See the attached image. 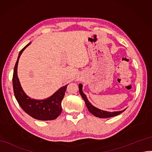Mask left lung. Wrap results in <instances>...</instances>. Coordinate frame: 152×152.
Segmentation results:
<instances>
[{
  "label": "left lung",
  "instance_id": "8db88e82",
  "mask_svg": "<svg viewBox=\"0 0 152 152\" xmlns=\"http://www.w3.org/2000/svg\"><path fill=\"white\" fill-rule=\"evenodd\" d=\"M79 92L80 95L83 97V100H84L86 106H87V108L89 110V111L94 116L96 117L100 118H110L113 116H116L120 114L123 112L125 110V109L121 110V111H115V112H108V111H105V110H102L99 109H98L95 107H94L88 101L86 95L83 93V85L81 84H79Z\"/></svg>",
  "mask_w": 152,
  "mask_h": 152
}]
</instances>
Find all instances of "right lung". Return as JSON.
<instances>
[{
  "label": "right lung",
  "instance_id": "add662e5",
  "mask_svg": "<svg viewBox=\"0 0 152 152\" xmlns=\"http://www.w3.org/2000/svg\"><path fill=\"white\" fill-rule=\"evenodd\" d=\"M30 44L31 43H28L20 50L14 68L13 87L15 96L22 109L31 117L42 121L55 120L62 111L61 102L63 99L68 84L63 86L51 96L44 100L32 99L26 95L21 87L18 78L17 66L18 59L22 53Z\"/></svg>",
  "mask_w": 152,
  "mask_h": 152
}]
</instances>
